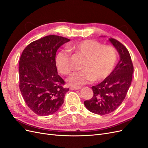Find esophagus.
<instances>
[{
	"instance_id": "34e87169",
	"label": "esophagus",
	"mask_w": 148,
	"mask_h": 148,
	"mask_svg": "<svg viewBox=\"0 0 148 148\" xmlns=\"http://www.w3.org/2000/svg\"><path fill=\"white\" fill-rule=\"evenodd\" d=\"M82 88L81 87H75V86H71L70 89L71 90H78V89H80Z\"/></svg>"
}]
</instances>
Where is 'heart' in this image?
<instances>
[{
    "label": "heart",
    "instance_id": "heart-1",
    "mask_svg": "<svg viewBox=\"0 0 148 148\" xmlns=\"http://www.w3.org/2000/svg\"><path fill=\"white\" fill-rule=\"evenodd\" d=\"M69 51L83 57L80 69L67 79L71 86L78 87L91 81L99 82L106 79L114 69L117 60V53L114 47L102 46L94 40H84L70 44ZM57 71L63 75L71 71L70 57L65 50L58 52L55 59Z\"/></svg>",
    "mask_w": 148,
    "mask_h": 148
}]
</instances>
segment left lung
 I'll return each mask as SVG.
<instances>
[{
  "label": "left lung",
  "instance_id": "8db88e82",
  "mask_svg": "<svg viewBox=\"0 0 148 148\" xmlns=\"http://www.w3.org/2000/svg\"><path fill=\"white\" fill-rule=\"evenodd\" d=\"M109 41L118 52L120 60L104 81L91 87L93 97L84 102L89 111L98 115L112 112L122 104L131 85L133 73V66L127 49L115 39L109 38Z\"/></svg>",
  "mask_w": 148,
  "mask_h": 148
}]
</instances>
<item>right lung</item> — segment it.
Returning <instances> with one entry per match:
<instances>
[{
    "label": "right lung",
    "mask_w": 148,
    "mask_h": 148,
    "mask_svg": "<svg viewBox=\"0 0 148 148\" xmlns=\"http://www.w3.org/2000/svg\"><path fill=\"white\" fill-rule=\"evenodd\" d=\"M70 40L49 35L26 47L19 62L20 89L26 105L40 116L54 114L64 102L69 88L58 75L55 59L57 51Z\"/></svg>",
    "instance_id": "right-lung-1"
}]
</instances>
